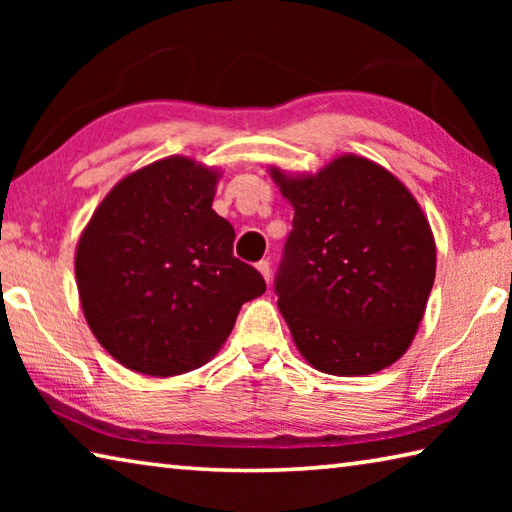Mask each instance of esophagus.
<instances>
[{"instance_id":"obj_1","label":"esophagus","mask_w":512,"mask_h":512,"mask_svg":"<svg viewBox=\"0 0 512 512\" xmlns=\"http://www.w3.org/2000/svg\"><path fill=\"white\" fill-rule=\"evenodd\" d=\"M257 271L262 273V277L266 282H271V262L268 259H262V262H257Z\"/></svg>"}]
</instances>
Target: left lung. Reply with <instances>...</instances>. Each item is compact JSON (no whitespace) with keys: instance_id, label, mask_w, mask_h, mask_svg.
Here are the masks:
<instances>
[{"instance_id":"8db88e82","label":"left lung","mask_w":512,"mask_h":512,"mask_svg":"<svg viewBox=\"0 0 512 512\" xmlns=\"http://www.w3.org/2000/svg\"><path fill=\"white\" fill-rule=\"evenodd\" d=\"M271 173L296 210L273 289L300 354L327 375L391 366L418 332L436 277L418 201L357 155L316 176Z\"/></svg>"}]
</instances>
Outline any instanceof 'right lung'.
I'll return each mask as SVG.
<instances>
[{"mask_svg":"<svg viewBox=\"0 0 512 512\" xmlns=\"http://www.w3.org/2000/svg\"><path fill=\"white\" fill-rule=\"evenodd\" d=\"M219 173L164 158L126 176L76 248L85 320L121 366L151 377L210 361L244 302L266 291L232 255L235 228L212 210Z\"/></svg>","mask_w":512,"mask_h":512,"instance_id":"add662e5","label":"right lung"}]
</instances>
